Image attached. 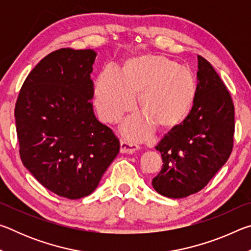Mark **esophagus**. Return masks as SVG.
<instances>
[{
    "label": "esophagus",
    "instance_id": "1",
    "mask_svg": "<svg viewBox=\"0 0 251 251\" xmlns=\"http://www.w3.org/2000/svg\"><path fill=\"white\" fill-rule=\"evenodd\" d=\"M139 148L137 144L131 143L129 141H125V139H122L121 141V152L123 154H133Z\"/></svg>",
    "mask_w": 251,
    "mask_h": 251
}]
</instances>
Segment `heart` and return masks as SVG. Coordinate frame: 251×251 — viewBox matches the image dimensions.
<instances>
[{
	"instance_id": "heart-1",
	"label": "heart",
	"mask_w": 251,
	"mask_h": 251,
	"mask_svg": "<svg viewBox=\"0 0 251 251\" xmlns=\"http://www.w3.org/2000/svg\"><path fill=\"white\" fill-rule=\"evenodd\" d=\"M145 120L127 121L123 130L130 137L151 131L169 133L187 121L196 105L198 87L192 72L165 55L143 53L127 57L121 72L106 66L95 83V106L103 122L115 123L134 105Z\"/></svg>"
}]
</instances>
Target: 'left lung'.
<instances>
[{
    "mask_svg": "<svg viewBox=\"0 0 251 251\" xmlns=\"http://www.w3.org/2000/svg\"><path fill=\"white\" fill-rule=\"evenodd\" d=\"M197 80V100L190 116L156 146L164 164L151 185L169 198H184L201 190L232 151L231 96L210 63L199 55Z\"/></svg>",
    "mask_w": 251,
    "mask_h": 251,
    "instance_id": "1",
    "label": "left lung"
}]
</instances>
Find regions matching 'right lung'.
<instances>
[{
    "mask_svg": "<svg viewBox=\"0 0 251 251\" xmlns=\"http://www.w3.org/2000/svg\"><path fill=\"white\" fill-rule=\"evenodd\" d=\"M96 52L61 49L27 75L15 104L20 156L45 188L69 199L92 194L120 151L95 117L91 79Z\"/></svg>",
    "mask_w": 251,
    "mask_h": 251,
    "instance_id": "obj_1",
    "label": "right lung"
}]
</instances>
